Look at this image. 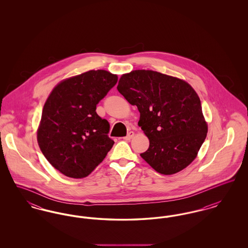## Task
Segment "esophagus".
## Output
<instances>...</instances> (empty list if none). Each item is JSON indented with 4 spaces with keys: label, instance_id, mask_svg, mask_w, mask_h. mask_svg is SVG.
<instances>
[{
    "label": "esophagus",
    "instance_id": "esophagus-1",
    "mask_svg": "<svg viewBox=\"0 0 248 248\" xmlns=\"http://www.w3.org/2000/svg\"><path fill=\"white\" fill-rule=\"evenodd\" d=\"M134 135H135V133H134L133 131H130L129 133L127 134V136L124 138V140H130L134 137Z\"/></svg>",
    "mask_w": 248,
    "mask_h": 248
}]
</instances>
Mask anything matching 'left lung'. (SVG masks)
I'll return each mask as SVG.
<instances>
[{
	"label": "left lung",
	"instance_id": "left-lung-1",
	"mask_svg": "<svg viewBox=\"0 0 248 248\" xmlns=\"http://www.w3.org/2000/svg\"><path fill=\"white\" fill-rule=\"evenodd\" d=\"M117 89L138 107L139 126L150 140L140 156L156 172L173 175L193 162L208 125L189 83L158 71L136 70L121 76Z\"/></svg>",
	"mask_w": 248,
	"mask_h": 248
}]
</instances>
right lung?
<instances>
[{
	"instance_id": "add662e5",
	"label": "right lung",
	"mask_w": 248,
	"mask_h": 248,
	"mask_svg": "<svg viewBox=\"0 0 248 248\" xmlns=\"http://www.w3.org/2000/svg\"><path fill=\"white\" fill-rule=\"evenodd\" d=\"M117 80L109 71L92 70L62 80L48 95L37 141L48 162L66 177H87L112 148L109 124L95 108Z\"/></svg>"
}]
</instances>
